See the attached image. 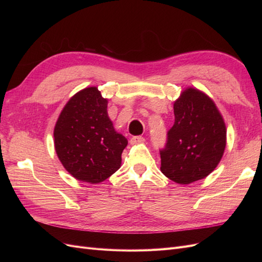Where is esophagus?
I'll list each match as a JSON object with an SVG mask.
<instances>
[{"label": "esophagus", "mask_w": 262, "mask_h": 262, "mask_svg": "<svg viewBox=\"0 0 262 262\" xmlns=\"http://www.w3.org/2000/svg\"><path fill=\"white\" fill-rule=\"evenodd\" d=\"M145 139L143 137H132L130 140L131 144H139V143H143Z\"/></svg>", "instance_id": "obj_1"}]
</instances>
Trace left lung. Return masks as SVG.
<instances>
[{"mask_svg": "<svg viewBox=\"0 0 262 262\" xmlns=\"http://www.w3.org/2000/svg\"><path fill=\"white\" fill-rule=\"evenodd\" d=\"M175 123L161 150V170L180 185L203 179L216 168L226 146L224 119L207 94L187 87L173 102Z\"/></svg>", "mask_w": 262, "mask_h": 262, "instance_id": "left-lung-1", "label": "left lung"}]
</instances>
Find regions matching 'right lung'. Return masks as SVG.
I'll return each mask as SVG.
<instances>
[{
	"label": "right lung",
	"instance_id": "1",
	"mask_svg": "<svg viewBox=\"0 0 262 262\" xmlns=\"http://www.w3.org/2000/svg\"><path fill=\"white\" fill-rule=\"evenodd\" d=\"M108 100L96 86L71 97L54 126V148L60 162L75 179L99 184L121 166L128 145L107 113Z\"/></svg>",
	"mask_w": 262,
	"mask_h": 262
}]
</instances>
